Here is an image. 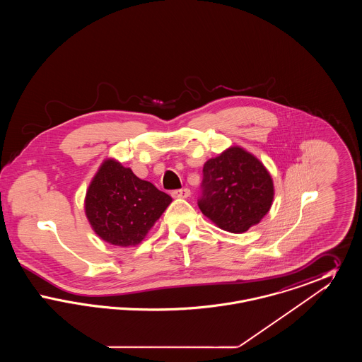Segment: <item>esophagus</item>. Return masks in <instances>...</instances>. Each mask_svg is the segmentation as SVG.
<instances>
[{
    "label": "esophagus",
    "instance_id": "obj_1",
    "mask_svg": "<svg viewBox=\"0 0 362 362\" xmlns=\"http://www.w3.org/2000/svg\"><path fill=\"white\" fill-rule=\"evenodd\" d=\"M171 195H173V198H187V197H189V189H173V192H171Z\"/></svg>",
    "mask_w": 362,
    "mask_h": 362
}]
</instances>
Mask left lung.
Listing matches in <instances>:
<instances>
[{
	"mask_svg": "<svg viewBox=\"0 0 362 362\" xmlns=\"http://www.w3.org/2000/svg\"><path fill=\"white\" fill-rule=\"evenodd\" d=\"M201 211L221 229L241 233L270 210L274 187L257 157L233 146L204 165Z\"/></svg>",
	"mask_w": 362,
	"mask_h": 362,
	"instance_id": "1",
	"label": "left lung"
}]
</instances>
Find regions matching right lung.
<instances>
[{
	"instance_id": "right-lung-1",
	"label": "right lung",
	"mask_w": 362,
	"mask_h": 362,
	"mask_svg": "<svg viewBox=\"0 0 362 362\" xmlns=\"http://www.w3.org/2000/svg\"><path fill=\"white\" fill-rule=\"evenodd\" d=\"M171 202L173 198L151 182L107 160L86 191V213L103 240L129 247L144 240Z\"/></svg>"
}]
</instances>
